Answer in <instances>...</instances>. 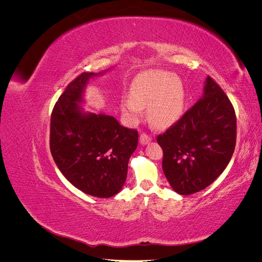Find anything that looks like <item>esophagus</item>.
<instances>
[{
  "label": "esophagus",
  "instance_id": "34e87169",
  "mask_svg": "<svg viewBox=\"0 0 262 262\" xmlns=\"http://www.w3.org/2000/svg\"><path fill=\"white\" fill-rule=\"evenodd\" d=\"M150 141H152V138L147 136V134H145V133H142L140 136V143L142 145H146L147 143H149Z\"/></svg>",
  "mask_w": 262,
  "mask_h": 262
}]
</instances>
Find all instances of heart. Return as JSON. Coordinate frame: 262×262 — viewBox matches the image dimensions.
Returning a JSON list of instances; mask_svg holds the SVG:
<instances>
[{
    "label": "heart",
    "mask_w": 262,
    "mask_h": 262,
    "mask_svg": "<svg viewBox=\"0 0 262 262\" xmlns=\"http://www.w3.org/2000/svg\"><path fill=\"white\" fill-rule=\"evenodd\" d=\"M186 93L178 78L165 71L149 70L131 84L130 98L122 100L123 113L132 122L141 120L147 108L148 120L157 129L176 123L184 113Z\"/></svg>",
    "instance_id": "1"
}]
</instances>
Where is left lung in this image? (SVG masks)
<instances>
[{
    "label": "left lung",
    "mask_w": 262,
    "mask_h": 262,
    "mask_svg": "<svg viewBox=\"0 0 262 262\" xmlns=\"http://www.w3.org/2000/svg\"><path fill=\"white\" fill-rule=\"evenodd\" d=\"M163 171L173 191L188 195L210 186L233 156L236 116L232 102L210 76L203 95L180 120L157 137Z\"/></svg>",
    "instance_id": "obj_1"
}]
</instances>
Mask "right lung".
Segmentation results:
<instances>
[{"label": "right lung", "instance_id": "add662e5", "mask_svg": "<svg viewBox=\"0 0 262 262\" xmlns=\"http://www.w3.org/2000/svg\"><path fill=\"white\" fill-rule=\"evenodd\" d=\"M84 72L71 82L51 115L50 149L58 168L84 193L110 198L122 189L128 163L138 146V132L116 118L85 110V90L94 77Z\"/></svg>", "mask_w": 262, "mask_h": 262}]
</instances>
